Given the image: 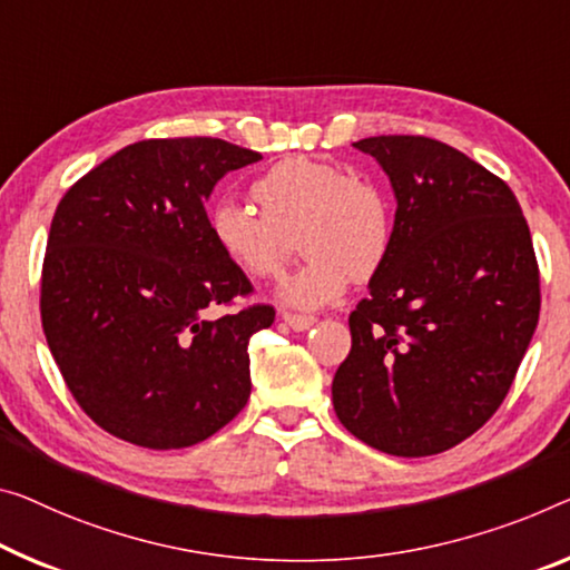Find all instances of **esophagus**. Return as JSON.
I'll use <instances>...</instances> for the list:
<instances>
[{"label":"esophagus","instance_id":"34e87169","mask_svg":"<svg viewBox=\"0 0 570 570\" xmlns=\"http://www.w3.org/2000/svg\"><path fill=\"white\" fill-rule=\"evenodd\" d=\"M279 318H283L287 326H291L293 331H308L313 323H315V318L313 315H303V313H291V311H283V315H279Z\"/></svg>","mask_w":570,"mask_h":570}]
</instances>
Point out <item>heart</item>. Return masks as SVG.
Segmentation results:
<instances>
[{"label":"heart","mask_w":570,"mask_h":570,"mask_svg":"<svg viewBox=\"0 0 570 570\" xmlns=\"http://www.w3.org/2000/svg\"><path fill=\"white\" fill-rule=\"evenodd\" d=\"M259 214L239 200H218L208 212L216 249L249 277H275L291 255L305 262L279 285L295 308H318L346 291L348 279H370L390 257L395 214L374 180L331 163L285 157L252 183Z\"/></svg>","instance_id":"obj_1"}]
</instances>
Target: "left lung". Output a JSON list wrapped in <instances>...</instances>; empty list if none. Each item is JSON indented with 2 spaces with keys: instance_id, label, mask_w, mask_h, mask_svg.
<instances>
[{
  "instance_id": "left-lung-1",
  "label": "left lung",
  "mask_w": 570,
  "mask_h": 570,
  "mask_svg": "<svg viewBox=\"0 0 570 570\" xmlns=\"http://www.w3.org/2000/svg\"><path fill=\"white\" fill-rule=\"evenodd\" d=\"M397 198L390 257L348 315L331 395L341 425L390 456H433L502 405L535 334L540 273L510 186L451 145L366 137Z\"/></svg>"
}]
</instances>
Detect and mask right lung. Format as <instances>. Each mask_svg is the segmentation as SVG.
Returning <instances> with one entry per match:
<instances>
[{"instance_id": "add662e5", "label": "right lung", "mask_w": 570, "mask_h": 570, "mask_svg": "<svg viewBox=\"0 0 570 570\" xmlns=\"http://www.w3.org/2000/svg\"><path fill=\"white\" fill-rule=\"evenodd\" d=\"M257 160L216 137L142 139L60 198L42 331L83 413L121 441L186 449L247 405L249 338L273 326L275 308L214 318L252 283L216 249L206 200L226 173Z\"/></svg>"}]
</instances>
